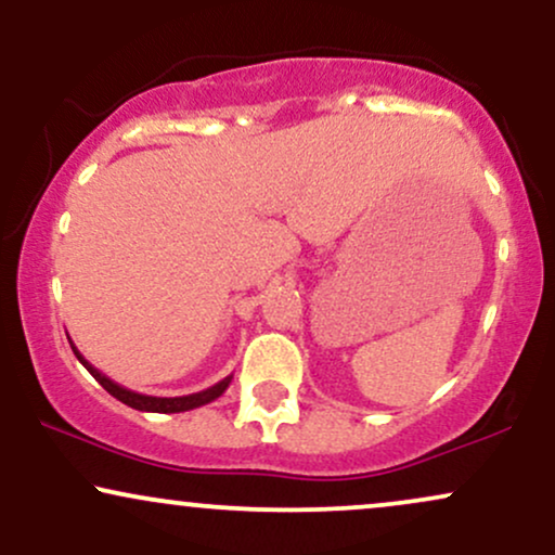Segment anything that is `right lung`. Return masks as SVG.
<instances>
[{
    "mask_svg": "<svg viewBox=\"0 0 555 555\" xmlns=\"http://www.w3.org/2000/svg\"><path fill=\"white\" fill-rule=\"evenodd\" d=\"M68 343H72V340H68ZM72 348H74L76 359L81 361V366L87 369L89 374L94 376L96 382H100L102 387L107 389L112 397L120 399L122 404H128V406H132V410H140V412H160V415H171V412L196 410V406L209 404V402H215L217 397H222V391L230 387V382H233V376H225V378H222V382H217L215 387H209L205 391H196V395H186V397H149V395H138V391H130V389L120 387V384L112 382L109 376H104L100 369L91 366V363L83 359L79 350H76L74 343H72Z\"/></svg>",
    "mask_w": 555,
    "mask_h": 555,
    "instance_id": "right-lung-1",
    "label": "right lung"
}]
</instances>
